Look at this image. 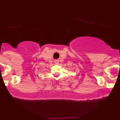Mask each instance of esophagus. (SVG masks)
Listing matches in <instances>:
<instances>
[{"instance_id":"obj_1","label":"esophagus","mask_w":120,"mask_h":120,"mask_svg":"<svg viewBox=\"0 0 120 120\" xmlns=\"http://www.w3.org/2000/svg\"><path fill=\"white\" fill-rule=\"evenodd\" d=\"M55 64H59V61H58V60H56V61H55Z\"/></svg>"}]
</instances>
